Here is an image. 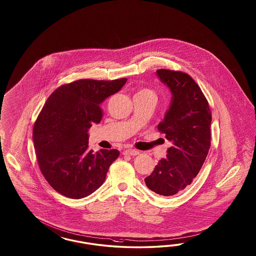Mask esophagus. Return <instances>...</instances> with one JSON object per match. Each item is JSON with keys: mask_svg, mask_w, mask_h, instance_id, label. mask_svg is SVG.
Returning <instances> with one entry per match:
<instances>
[{"mask_svg": "<svg viewBox=\"0 0 256 256\" xmlns=\"http://www.w3.org/2000/svg\"><path fill=\"white\" fill-rule=\"evenodd\" d=\"M123 154H124V155L137 156L139 155L140 152L138 150H136V149L130 148V149H126L124 152H123Z\"/></svg>", "mask_w": 256, "mask_h": 256, "instance_id": "obj_1", "label": "esophagus"}]
</instances>
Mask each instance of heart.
<instances>
[{
	"instance_id": "b5f03b06",
	"label": "heart",
	"mask_w": 256,
	"mask_h": 256,
	"mask_svg": "<svg viewBox=\"0 0 256 256\" xmlns=\"http://www.w3.org/2000/svg\"><path fill=\"white\" fill-rule=\"evenodd\" d=\"M142 91H148V90H142Z\"/></svg>"
}]
</instances>
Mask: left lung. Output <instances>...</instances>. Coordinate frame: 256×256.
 <instances>
[{"label":"left lung","mask_w":256,"mask_h":256,"mask_svg":"<svg viewBox=\"0 0 256 256\" xmlns=\"http://www.w3.org/2000/svg\"><path fill=\"white\" fill-rule=\"evenodd\" d=\"M156 73L172 93L169 110L158 126L172 146L144 182L156 194L172 196L192 184L206 158L211 112L206 96L190 75L168 70Z\"/></svg>","instance_id":"obj_1"}]
</instances>
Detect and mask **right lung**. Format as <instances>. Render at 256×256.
<instances>
[{
  "instance_id": "1",
  "label": "right lung",
  "mask_w": 256,
  "mask_h": 256,
  "mask_svg": "<svg viewBox=\"0 0 256 256\" xmlns=\"http://www.w3.org/2000/svg\"><path fill=\"white\" fill-rule=\"evenodd\" d=\"M128 78L78 80L60 86L46 100L34 126L39 168L57 192L71 199L93 194L104 183L116 149H88V130L102 119L100 105Z\"/></svg>"
}]
</instances>
